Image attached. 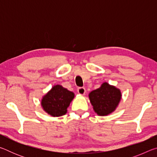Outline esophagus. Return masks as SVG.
Wrapping results in <instances>:
<instances>
[{"label": "esophagus", "instance_id": "34e87169", "mask_svg": "<svg viewBox=\"0 0 157 157\" xmlns=\"http://www.w3.org/2000/svg\"><path fill=\"white\" fill-rule=\"evenodd\" d=\"M78 92L79 94L84 95L85 93H86V89L84 87H79V88L78 89Z\"/></svg>", "mask_w": 157, "mask_h": 157}]
</instances>
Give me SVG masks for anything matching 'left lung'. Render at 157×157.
<instances>
[{
	"instance_id": "1",
	"label": "left lung",
	"mask_w": 157,
	"mask_h": 157,
	"mask_svg": "<svg viewBox=\"0 0 157 157\" xmlns=\"http://www.w3.org/2000/svg\"><path fill=\"white\" fill-rule=\"evenodd\" d=\"M89 98L95 112L100 116H106L118 107L122 93L121 89L105 82L100 88L89 93Z\"/></svg>"
}]
</instances>
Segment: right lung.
<instances>
[{
  "label": "right lung",
  "instance_id": "obj_1",
  "mask_svg": "<svg viewBox=\"0 0 157 157\" xmlns=\"http://www.w3.org/2000/svg\"><path fill=\"white\" fill-rule=\"evenodd\" d=\"M75 98V94L62 85H54L41 100L43 110L52 117L62 116L67 113V108Z\"/></svg>",
  "mask_w": 157,
  "mask_h": 157
}]
</instances>
